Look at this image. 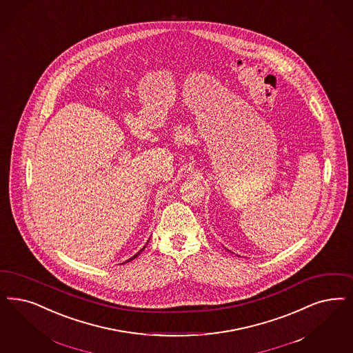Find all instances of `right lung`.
Instances as JSON below:
<instances>
[{"mask_svg": "<svg viewBox=\"0 0 353 353\" xmlns=\"http://www.w3.org/2000/svg\"><path fill=\"white\" fill-rule=\"evenodd\" d=\"M145 248H146V246H143V248H142V249H141V250H139V252H138V253H137V254H135V256H132V258H129V259H128V261H126V262H130V261H132V259H134V258H135V256H139V254H141V252H142V250H143V249H145Z\"/></svg>", "mask_w": 353, "mask_h": 353, "instance_id": "right-lung-1", "label": "right lung"}]
</instances>
